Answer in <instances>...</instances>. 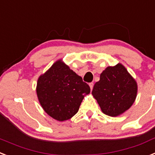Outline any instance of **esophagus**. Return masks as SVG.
<instances>
[{
    "label": "esophagus",
    "mask_w": 155,
    "mask_h": 155,
    "mask_svg": "<svg viewBox=\"0 0 155 155\" xmlns=\"http://www.w3.org/2000/svg\"><path fill=\"white\" fill-rule=\"evenodd\" d=\"M93 85H94L93 82H91V83H89V86H90L91 90H92V88H93Z\"/></svg>",
    "instance_id": "34e87169"
}]
</instances>
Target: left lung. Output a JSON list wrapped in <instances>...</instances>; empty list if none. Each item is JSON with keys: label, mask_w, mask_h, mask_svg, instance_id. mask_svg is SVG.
Instances as JSON below:
<instances>
[{"label": "left lung", "mask_w": 155, "mask_h": 155, "mask_svg": "<svg viewBox=\"0 0 155 155\" xmlns=\"http://www.w3.org/2000/svg\"><path fill=\"white\" fill-rule=\"evenodd\" d=\"M92 93L102 111L115 117L133 105L137 97V84L125 67L119 63L107 67L102 72Z\"/></svg>", "instance_id": "1"}]
</instances>
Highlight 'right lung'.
I'll return each instance as SVG.
<instances>
[{
    "label": "right lung",
    "instance_id": "1",
    "mask_svg": "<svg viewBox=\"0 0 155 155\" xmlns=\"http://www.w3.org/2000/svg\"><path fill=\"white\" fill-rule=\"evenodd\" d=\"M90 87L60 60L38 78L37 94L45 111L55 120H68L78 111Z\"/></svg>",
    "mask_w": 155,
    "mask_h": 155
}]
</instances>
